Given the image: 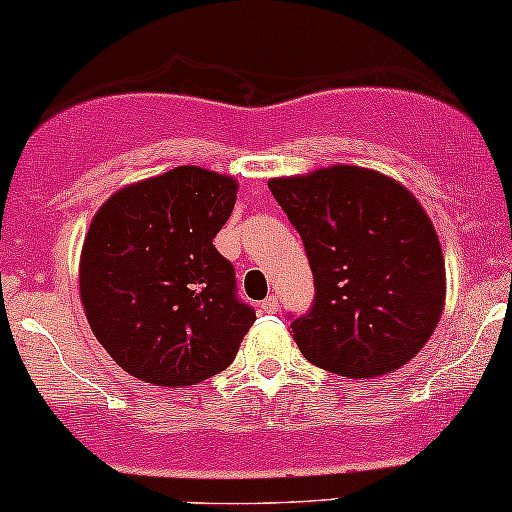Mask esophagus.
<instances>
[{
	"instance_id": "obj_1",
	"label": "esophagus",
	"mask_w": 512,
	"mask_h": 512,
	"mask_svg": "<svg viewBox=\"0 0 512 512\" xmlns=\"http://www.w3.org/2000/svg\"><path fill=\"white\" fill-rule=\"evenodd\" d=\"M262 312H267V315H274V312H279V298L276 295H269V298L262 300Z\"/></svg>"
}]
</instances>
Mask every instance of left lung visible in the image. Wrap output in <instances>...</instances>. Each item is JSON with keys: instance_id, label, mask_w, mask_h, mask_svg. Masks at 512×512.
Listing matches in <instances>:
<instances>
[{"instance_id": "8db88e82", "label": "left lung", "mask_w": 512, "mask_h": 512, "mask_svg": "<svg viewBox=\"0 0 512 512\" xmlns=\"http://www.w3.org/2000/svg\"><path fill=\"white\" fill-rule=\"evenodd\" d=\"M303 238L315 305L291 336L312 365L372 379L410 362L446 305L439 236L403 183L365 166L334 164L269 178Z\"/></svg>"}]
</instances>
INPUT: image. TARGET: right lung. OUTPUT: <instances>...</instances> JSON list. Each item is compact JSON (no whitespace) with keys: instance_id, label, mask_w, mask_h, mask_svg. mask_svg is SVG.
<instances>
[{"instance_id":"add662e5","label":"right lung","mask_w":512,"mask_h":512,"mask_svg":"<svg viewBox=\"0 0 512 512\" xmlns=\"http://www.w3.org/2000/svg\"><path fill=\"white\" fill-rule=\"evenodd\" d=\"M236 193L233 176L186 164L119 188L92 217L80 303L131 377L181 389L236 357L255 310L236 298L233 264L212 243Z\"/></svg>"}]
</instances>
